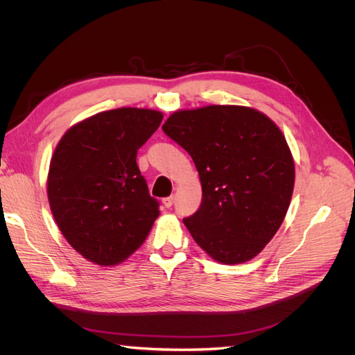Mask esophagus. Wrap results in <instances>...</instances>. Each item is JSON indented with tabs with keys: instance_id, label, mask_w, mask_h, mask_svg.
I'll list each match as a JSON object with an SVG mask.
<instances>
[{
	"instance_id": "34e87169",
	"label": "esophagus",
	"mask_w": 355,
	"mask_h": 355,
	"mask_svg": "<svg viewBox=\"0 0 355 355\" xmlns=\"http://www.w3.org/2000/svg\"><path fill=\"white\" fill-rule=\"evenodd\" d=\"M163 206H164L166 209H170L171 206H173V197H167V198H164V200H163Z\"/></svg>"
}]
</instances>
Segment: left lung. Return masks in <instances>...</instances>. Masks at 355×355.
Instances as JSON below:
<instances>
[{
    "instance_id": "1",
    "label": "left lung",
    "mask_w": 355,
    "mask_h": 355,
    "mask_svg": "<svg viewBox=\"0 0 355 355\" xmlns=\"http://www.w3.org/2000/svg\"><path fill=\"white\" fill-rule=\"evenodd\" d=\"M163 130L200 176L201 206L184 219L192 239L219 263L253 259L282 227L293 194L295 161L283 132L240 105L180 110Z\"/></svg>"
}]
</instances>
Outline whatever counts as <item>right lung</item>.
Segmentation results:
<instances>
[{
	"label": "right lung",
	"instance_id": "1",
	"mask_svg": "<svg viewBox=\"0 0 355 355\" xmlns=\"http://www.w3.org/2000/svg\"><path fill=\"white\" fill-rule=\"evenodd\" d=\"M163 112L118 108L73 124L51 155L47 197L73 250L101 266L125 261L146 240L158 202L136 163Z\"/></svg>",
	"mask_w": 355,
	"mask_h": 355
}]
</instances>
